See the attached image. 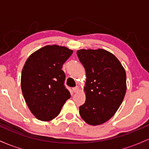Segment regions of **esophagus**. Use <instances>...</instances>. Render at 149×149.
<instances>
[{
  "label": "esophagus",
  "mask_w": 149,
  "mask_h": 149,
  "mask_svg": "<svg viewBox=\"0 0 149 149\" xmlns=\"http://www.w3.org/2000/svg\"><path fill=\"white\" fill-rule=\"evenodd\" d=\"M73 91L74 92H78V91H79V87L76 86V87H75V88H73Z\"/></svg>",
  "instance_id": "1"
}]
</instances>
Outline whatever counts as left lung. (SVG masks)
Wrapping results in <instances>:
<instances>
[{
  "label": "left lung",
  "mask_w": 149,
  "mask_h": 149,
  "mask_svg": "<svg viewBox=\"0 0 149 149\" xmlns=\"http://www.w3.org/2000/svg\"><path fill=\"white\" fill-rule=\"evenodd\" d=\"M77 55L87 76L86 100L79 107L80 115L89 125H101L116 113L123 101L125 71L118 59L105 49H82Z\"/></svg>",
  "instance_id": "8db88e82"
}]
</instances>
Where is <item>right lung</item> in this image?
Returning <instances> with one entry per match:
<instances>
[{
	"label": "right lung",
	"instance_id": "obj_1",
	"mask_svg": "<svg viewBox=\"0 0 149 149\" xmlns=\"http://www.w3.org/2000/svg\"><path fill=\"white\" fill-rule=\"evenodd\" d=\"M72 53L73 50L63 46L46 45L31 54L26 61L22 71V91L37 119H54L71 97L64 86L66 76L61 68Z\"/></svg>",
	"mask_w": 149,
	"mask_h": 149
}]
</instances>
